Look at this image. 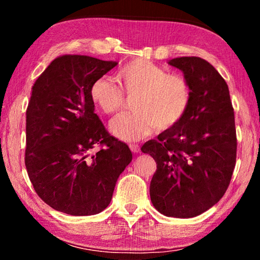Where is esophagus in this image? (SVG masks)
Returning a JSON list of instances; mask_svg holds the SVG:
<instances>
[{"mask_svg":"<svg viewBox=\"0 0 260 260\" xmlns=\"http://www.w3.org/2000/svg\"><path fill=\"white\" fill-rule=\"evenodd\" d=\"M129 149L134 153H138L140 151V146H139V144H135V143H131L129 144Z\"/></svg>","mask_w":260,"mask_h":260,"instance_id":"esophagus-1","label":"esophagus"}]
</instances>
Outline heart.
Segmentation results:
<instances>
[{
	"label": "heart",
	"mask_w": 260,
	"mask_h": 260,
	"mask_svg": "<svg viewBox=\"0 0 260 260\" xmlns=\"http://www.w3.org/2000/svg\"><path fill=\"white\" fill-rule=\"evenodd\" d=\"M120 88L107 77L90 87V100L105 114H116L132 99L133 111L121 114L111 122L112 133L121 140L138 141L157 129L173 128L181 121L191 103L190 83L179 74L143 58L125 64L116 74Z\"/></svg>",
	"instance_id": "b5f03b06"
}]
</instances>
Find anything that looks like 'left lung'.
I'll list each match as a JSON object with an SVG mask.
<instances>
[{"instance_id":"1","label":"left lung","mask_w":260,"mask_h":260,"mask_svg":"<svg viewBox=\"0 0 260 260\" xmlns=\"http://www.w3.org/2000/svg\"><path fill=\"white\" fill-rule=\"evenodd\" d=\"M191 87L183 119L141 148L157 164L150 199L167 217L192 218L218 203L230 186L236 162V129L230 90L223 78L201 57H179Z\"/></svg>"}]
</instances>
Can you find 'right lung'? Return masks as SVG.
I'll list each match as a JSON object with an SVG mask.
<instances>
[{"mask_svg":"<svg viewBox=\"0 0 260 260\" xmlns=\"http://www.w3.org/2000/svg\"><path fill=\"white\" fill-rule=\"evenodd\" d=\"M117 61L63 55L35 80L26 110L25 166L38 196L71 215L102 212L132 152L105 129L89 90ZM95 146L99 151L90 155Z\"/></svg>","mask_w":260,"mask_h":260,"instance_id":"obj_1","label":"right lung"}]
</instances>
